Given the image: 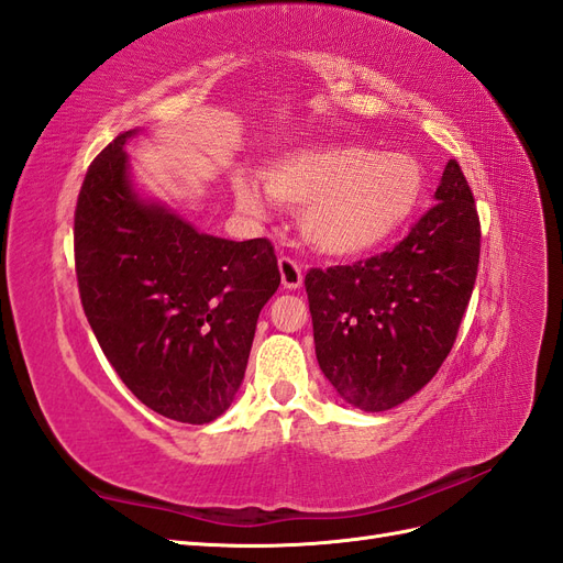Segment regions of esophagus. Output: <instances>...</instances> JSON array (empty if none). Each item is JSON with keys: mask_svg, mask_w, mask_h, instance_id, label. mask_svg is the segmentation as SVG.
I'll list each match as a JSON object with an SVG mask.
<instances>
[{"mask_svg": "<svg viewBox=\"0 0 563 563\" xmlns=\"http://www.w3.org/2000/svg\"><path fill=\"white\" fill-rule=\"evenodd\" d=\"M279 275H282V286L288 288V291H296V288L302 286V269L294 258H286V255H282Z\"/></svg>", "mask_w": 563, "mask_h": 563, "instance_id": "34e87169", "label": "esophagus"}]
</instances>
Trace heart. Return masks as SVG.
Segmentation results:
<instances>
[{
  "mask_svg": "<svg viewBox=\"0 0 563 563\" xmlns=\"http://www.w3.org/2000/svg\"><path fill=\"white\" fill-rule=\"evenodd\" d=\"M265 187L236 176L234 201L242 213L263 218L267 195L302 209L305 242L333 258H354L385 246L422 207L428 176L408 152H376L362 145L296 150L269 162Z\"/></svg>",
  "mask_w": 563,
  "mask_h": 563,
  "instance_id": "1",
  "label": "heart"
}]
</instances>
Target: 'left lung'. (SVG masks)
I'll use <instances>...</instances> for the list:
<instances>
[{
	"label": "left lung",
	"instance_id": "obj_1",
	"mask_svg": "<svg viewBox=\"0 0 563 563\" xmlns=\"http://www.w3.org/2000/svg\"><path fill=\"white\" fill-rule=\"evenodd\" d=\"M434 199L391 251L305 277L319 368L366 413L404 404L434 378L467 310L482 230L455 159Z\"/></svg>",
	"mask_w": 563,
	"mask_h": 563
}]
</instances>
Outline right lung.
<instances>
[{"mask_svg":"<svg viewBox=\"0 0 563 563\" xmlns=\"http://www.w3.org/2000/svg\"><path fill=\"white\" fill-rule=\"evenodd\" d=\"M126 131L93 159L75 211L84 312L117 376L152 411L203 424L242 387L265 302L279 288L267 240L199 232L131 172Z\"/></svg>","mask_w":563,"mask_h":563,"instance_id":"add662e5","label":"right lung"}]
</instances>
